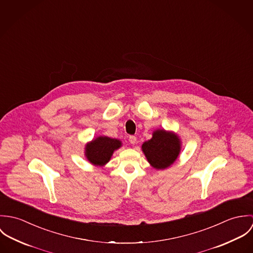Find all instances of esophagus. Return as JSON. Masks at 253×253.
Here are the masks:
<instances>
[{
    "label": "esophagus",
    "mask_w": 253,
    "mask_h": 253,
    "mask_svg": "<svg viewBox=\"0 0 253 253\" xmlns=\"http://www.w3.org/2000/svg\"><path fill=\"white\" fill-rule=\"evenodd\" d=\"M128 140H129V142H130L131 144L134 145L136 143V137H135L134 135H130L129 138H128Z\"/></svg>",
    "instance_id": "obj_1"
}]
</instances>
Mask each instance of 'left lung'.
<instances>
[{
    "label": "left lung",
    "mask_w": 253,
    "mask_h": 253,
    "mask_svg": "<svg viewBox=\"0 0 253 253\" xmlns=\"http://www.w3.org/2000/svg\"><path fill=\"white\" fill-rule=\"evenodd\" d=\"M142 150L153 168L163 169L177 159L180 152L178 137L166 130H156L153 137L142 145Z\"/></svg>",
    "instance_id": "1"
}]
</instances>
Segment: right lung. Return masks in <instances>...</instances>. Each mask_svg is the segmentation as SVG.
Listing matches in <instances>:
<instances>
[{"mask_svg":"<svg viewBox=\"0 0 253 253\" xmlns=\"http://www.w3.org/2000/svg\"><path fill=\"white\" fill-rule=\"evenodd\" d=\"M120 147V140L100 136L86 145L85 156L91 164L95 166H103L108 163L113 152Z\"/></svg>","mask_w":253,"mask_h":253,"instance_id":"add662e5","label":"right lung"}]
</instances>
